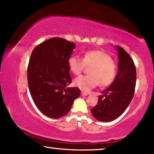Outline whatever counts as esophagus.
<instances>
[{
    "instance_id": "1",
    "label": "esophagus",
    "mask_w": 154,
    "mask_h": 154,
    "mask_svg": "<svg viewBox=\"0 0 154 154\" xmlns=\"http://www.w3.org/2000/svg\"><path fill=\"white\" fill-rule=\"evenodd\" d=\"M81 94H82V96H88V94L86 92H82V93H81Z\"/></svg>"
}]
</instances>
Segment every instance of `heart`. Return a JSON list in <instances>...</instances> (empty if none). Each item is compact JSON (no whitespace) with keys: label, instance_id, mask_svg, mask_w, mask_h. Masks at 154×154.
I'll list each match as a JSON object with an SVG mask.
<instances>
[{"label":"heart","instance_id":"b5f03b06","mask_svg":"<svg viewBox=\"0 0 154 154\" xmlns=\"http://www.w3.org/2000/svg\"><path fill=\"white\" fill-rule=\"evenodd\" d=\"M68 64L70 71L76 75H79L85 66H92L89 75H81L74 81L75 85L85 92L96 88L99 83L101 86L111 85L118 72V68L111 57L98 50L87 51L83 59L78 56H72L69 59Z\"/></svg>","mask_w":154,"mask_h":154}]
</instances>
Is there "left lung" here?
<instances>
[{
    "instance_id": "8db88e82",
    "label": "left lung",
    "mask_w": 154,
    "mask_h": 154,
    "mask_svg": "<svg viewBox=\"0 0 154 154\" xmlns=\"http://www.w3.org/2000/svg\"><path fill=\"white\" fill-rule=\"evenodd\" d=\"M118 54V71L114 82L98 96V102L91 109L92 116L103 122L119 118L134 96L137 80L136 67L131 57L124 49L116 46Z\"/></svg>"
}]
</instances>
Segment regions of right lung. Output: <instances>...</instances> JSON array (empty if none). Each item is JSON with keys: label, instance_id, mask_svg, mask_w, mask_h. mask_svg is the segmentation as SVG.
Masks as SVG:
<instances>
[{"label": "right lung", "instance_id": "add662e5", "mask_svg": "<svg viewBox=\"0 0 154 154\" xmlns=\"http://www.w3.org/2000/svg\"><path fill=\"white\" fill-rule=\"evenodd\" d=\"M75 48L73 42L54 37L39 44L31 54L28 88L36 106L49 118L66 115L80 95L78 88H67L72 82L68 62Z\"/></svg>", "mask_w": 154, "mask_h": 154}]
</instances>
